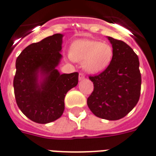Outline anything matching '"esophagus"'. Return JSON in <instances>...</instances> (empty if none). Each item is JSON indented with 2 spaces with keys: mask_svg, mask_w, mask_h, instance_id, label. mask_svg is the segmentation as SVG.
<instances>
[{
  "mask_svg": "<svg viewBox=\"0 0 156 156\" xmlns=\"http://www.w3.org/2000/svg\"><path fill=\"white\" fill-rule=\"evenodd\" d=\"M85 79V76H84V75L83 73H80L79 74V80L80 81H81Z\"/></svg>",
  "mask_w": 156,
  "mask_h": 156,
  "instance_id": "1",
  "label": "esophagus"
}]
</instances>
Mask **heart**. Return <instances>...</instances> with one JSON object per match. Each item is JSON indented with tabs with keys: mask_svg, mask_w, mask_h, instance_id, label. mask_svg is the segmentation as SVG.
<instances>
[{
	"mask_svg": "<svg viewBox=\"0 0 156 156\" xmlns=\"http://www.w3.org/2000/svg\"><path fill=\"white\" fill-rule=\"evenodd\" d=\"M113 54L111 44L94 40H79L70 49L71 58L79 62H83V68L91 74L100 73L107 69Z\"/></svg>",
	"mask_w": 156,
	"mask_h": 156,
	"instance_id": "1",
	"label": "heart"
}]
</instances>
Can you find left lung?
Instances as JSON below:
<instances>
[{"instance_id":"1","label":"left lung","mask_w":156,"mask_h":156,"mask_svg":"<svg viewBox=\"0 0 156 156\" xmlns=\"http://www.w3.org/2000/svg\"><path fill=\"white\" fill-rule=\"evenodd\" d=\"M113 48V58L99 75L89 76L94 91L87 104L96 116L117 120L129 114L140 98L142 78L138 57L122 41L108 37Z\"/></svg>"}]
</instances>
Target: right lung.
Listing matches in <instances>:
<instances>
[{
	"label": "right lung",
	"instance_id": "add662e5",
	"mask_svg": "<svg viewBox=\"0 0 156 156\" xmlns=\"http://www.w3.org/2000/svg\"><path fill=\"white\" fill-rule=\"evenodd\" d=\"M63 35L57 33L29 44L17 58L14 89L18 107L28 119L47 124L61 117L64 98L78 84V72L60 74Z\"/></svg>",
	"mask_w": 156,
	"mask_h": 156
}]
</instances>
